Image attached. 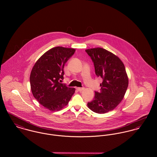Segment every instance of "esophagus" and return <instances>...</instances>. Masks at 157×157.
I'll return each instance as SVG.
<instances>
[{
  "label": "esophagus",
  "instance_id": "1",
  "mask_svg": "<svg viewBox=\"0 0 157 157\" xmlns=\"http://www.w3.org/2000/svg\"><path fill=\"white\" fill-rule=\"evenodd\" d=\"M76 89H77V90H78V91H82V90H85L84 88H77Z\"/></svg>",
  "mask_w": 157,
  "mask_h": 157
}]
</instances>
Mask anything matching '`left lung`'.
I'll return each mask as SVG.
<instances>
[{
    "instance_id": "8db88e82",
    "label": "left lung",
    "mask_w": 157,
    "mask_h": 157,
    "mask_svg": "<svg viewBox=\"0 0 157 157\" xmlns=\"http://www.w3.org/2000/svg\"><path fill=\"white\" fill-rule=\"evenodd\" d=\"M85 51L94 63L96 75L103 78L100 92H95L94 98L88 103V106L95 113L109 112L120 103L128 87L124 65L119 57L102 48Z\"/></svg>"
}]
</instances>
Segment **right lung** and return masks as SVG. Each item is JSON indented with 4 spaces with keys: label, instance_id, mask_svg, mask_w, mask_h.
Here are the masks:
<instances>
[{
    "label": "right lung",
    "instance_id": "obj_1",
    "mask_svg": "<svg viewBox=\"0 0 157 157\" xmlns=\"http://www.w3.org/2000/svg\"><path fill=\"white\" fill-rule=\"evenodd\" d=\"M75 51L74 48H52L38 59L31 72L29 81L33 96L51 111L66 106L75 92V88L60 83L65 65Z\"/></svg>",
    "mask_w": 157,
    "mask_h": 157
}]
</instances>
